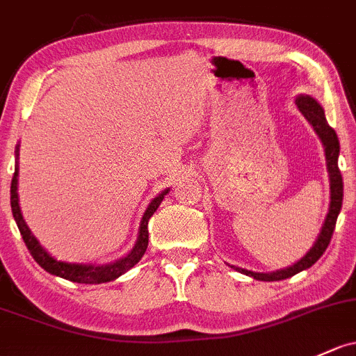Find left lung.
Wrapping results in <instances>:
<instances>
[{
	"mask_svg": "<svg viewBox=\"0 0 356 356\" xmlns=\"http://www.w3.org/2000/svg\"><path fill=\"white\" fill-rule=\"evenodd\" d=\"M297 106L302 112V115L309 120V124L314 127V131L319 139L323 140L324 144V152H326V163H327V171H330V179H331V204H330V212H327L326 220H324L323 229H321V234L317 238L316 244L311 248L307 254L297 261L293 266H289L285 270H278L273 271V273H256V271H250V270H243V268H236L239 270L241 273L250 275V277L256 278V280H263V282H275V280H284V278L293 277L299 271L309 268L312 266L317 259L323 256L324 251H326L327 244L331 243L332 238V231H334L336 225V219H338V213L341 210V204H343V178H341V171L338 168V156H339V143H338V136H336L334 129L330 127L327 124L326 117H324V110L323 106L317 103L314 98L311 97H299L297 98Z\"/></svg>",
	"mask_w": 356,
	"mask_h": 356,
	"instance_id": "1",
	"label": "left lung"
}]
</instances>
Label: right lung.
I'll use <instances>...</instances> for the list:
<instances>
[{
  "label": "right lung",
  "instance_id": "add662e5",
  "mask_svg": "<svg viewBox=\"0 0 356 356\" xmlns=\"http://www.w3.org/2000/svg\"><path fill=\"white\" fill-rule=\"evenodd\" d=\"M18 152V149H17ZM18 156V154H17ZM18 166L15 168L13 179H11V188H10V202H11V212H13L15 220H17L18 229H20L22 238L25 241V246L29 248L30 254L33 256L37 263L49 273L56 275V277L66 278V280L76 282V284H105V282L115 280V278L124 275L125 271L131 270L140 258H143L144 253L147 250V241H149V231H147V222L151 219L152 213L156 212V209L159 207V204L163 202L164 195L168 193V190H164L161 195L154 198V200L149 204L143 217V222H140L139 229V239H137L134 250L129 253L125 258L118 259L115 263H110V265L105 266H93V265H76V263H66V261H57V259L52 258L44 248L40 246L39 241L33 238V234L30 232V229L26 227L24 217H22L20 205H18Z\"/></svg>",
  "mask_w": 356,
  "mask_h": 356
}]
</instances>
